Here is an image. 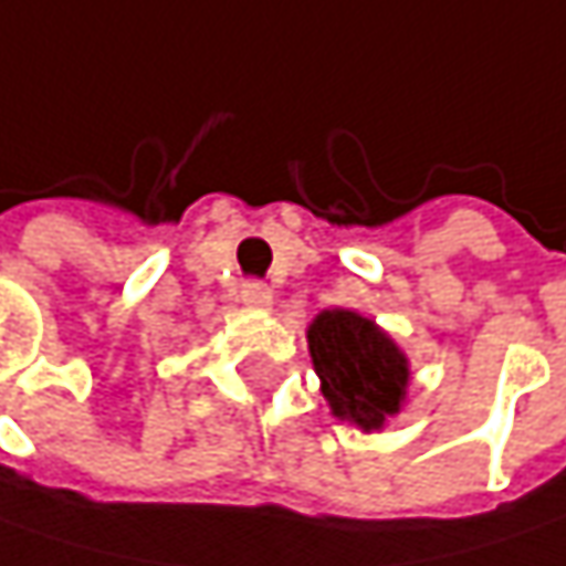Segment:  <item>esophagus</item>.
I'll return each instance as SVG.
<instances>
[{
  "mask_svg": "<svg viewBox=\"0 0 566 566\" xmlns=\"http://www.w3.org/2000/svg\"><path fill=\"white\" fill-rule=\"evenodd\" d=\"M272 301H275L272 287H265L262 282L242 284V304H249V307H255V311H265V307H272Z\"/></svg>",
  "mask_w": 566,
  "mask_h": 566,
  "instance_id": "34e87169",
  "label": "esophagus"
}]
</instances>
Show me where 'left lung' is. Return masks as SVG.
Returning a JSON list of instances; mask_svg holds the SVG:
<instances>
[{"instance_id": "8db88e82", "label": "left lung", "mask_w": 566, "mask_h": 566, "mask_svg": "<svg viewBox=\"0 0 566 566\" xmlns=\"http://www.w3.org/2000/svg\"><path fill=\"white\" fill-rule=\"evenodd\" d=\"M307 349L336 421L373 434L401 415L411 363L373 317L353 307L321 311L307 324Z\"/></svg>"}]
</instances>
